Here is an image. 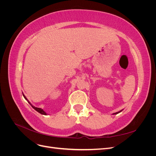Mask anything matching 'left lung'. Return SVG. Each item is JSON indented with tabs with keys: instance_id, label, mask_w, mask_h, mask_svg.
<instances>
[{
	"instance_id": "obj_1",
	"label": "left lung",
	"mask_w": 156,
	"mask_h": 156,
	"mask_svg": "<svg viewBox=\"0 0 156 156\" xmlns=\"http://www.w3.org/2000/svg\"><path fill=\"white\" fill-rule=\"evenodd\" d=\"M120 112H121V111H120ZM116 112V113H114V114H118V113H119V112Z\"/></svg>"
}]
</instances>
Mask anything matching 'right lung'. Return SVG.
I'll return each mask as SVG.
<instances>
[{"label":"right lung","instance_id":"add662e5","mask_svg":"<svg viewBox=\"0 0 156 156\" xmlns=\"http://www.w3.org/2000/svg\"><path fill=\"white\" fill-rule=\"evenodd\" d=\"M23 96H24V98L26 99V100H27V98L24 96V94H23ZM28 101V100H27ZM29 103H30V104L31 105V106L32 107V108H34V109L36 111H37V112H40V114H41V115H46L47 114H46V112L43 110V109H41V108H37V107H35L34 106H33V105H32V104H31V103L29 101Z\"/></svg>","mask_w":156,"mask_h":156}]
</instances>
